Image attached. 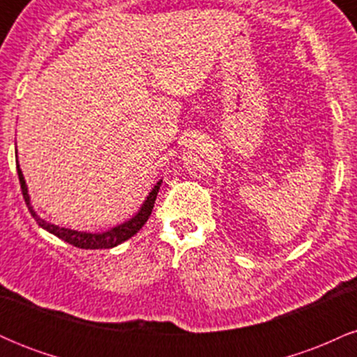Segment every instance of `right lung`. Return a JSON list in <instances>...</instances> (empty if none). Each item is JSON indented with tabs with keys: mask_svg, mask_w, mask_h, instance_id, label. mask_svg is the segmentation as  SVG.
<instances>
[{
	"mask_svg": "<svg viewBox=\"0 0 357 357\" xmlns=\"http://www.w3.org/2000/svg\"><path fill=\"white\" fill-rule=\"evenodd\" d=\"M16 171H18V179H20V184H22V192H23L24 203H26L28 210H30L31 216H33L36 223H38L43 230L53 233V235L59 236V238H61L63 241H67V243L73 245V247L84 248V250L112 248V247H117V245L122 243V241L129 240L130 236L136 235V233L141 230L142 227H144L146 221L149 220L151 211H153V208H154V202H155V198H158L159 186H161V181L155 184V186L153 188V191H151L149 196H147L144 204L141 206V210L137 211V215L132 216L129 221H126V223L119 225V227L112 228V230H109V231H104V233H85V231L68 230V228H60V227H56V225H52V223H48V221L40 218V216L33 211V206L30 204V196H28L26 183H24L23 173H22V169H20L18 165H16Z\"/></svg>",
	"mask_w": 357,
	"mask_h": 357,
	"instance_id": "right-lung-1",
	"label": "right lung"
}]
</instances>
